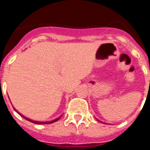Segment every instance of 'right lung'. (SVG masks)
<instances>
[{
  "label": "right lung",
  "mask_w": 150,
  "mask_h": 150,
  "mask_svg": "<svg viewBox=\"0 0 150 150\" xmlns=\"http://www.w3.org/2000/svg\"><path fill=\"white\" fill-rule=\"evenodd\" d=\"M17 112H18V114L20 115L21 116H22V117H23L24 119H25L26 120H28V121H29V122H33V123H34V124H38V125H43V124H50V123H53V122H56V121H58V120H59V119H60L61 117H62V116H59V118H57V119H55V120H52V121H50V122H38V121H34V120H30V119H28V118H26V117H25V116H23V115H22L21 114V113H19V112H18V111H16Z\"/></svg>",
  "instance_id": "right-lung-1"
}]
</instances>
